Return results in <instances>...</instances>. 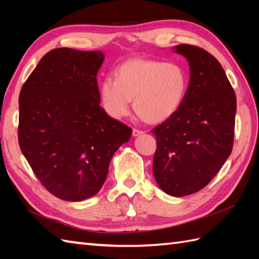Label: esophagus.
I'll use <instances>...</instances> for the list:
<instances>
[{"label":"esophagus","instance_id":"1","mask_svg":"<svg viewBox=\"0 0 259 259\" xmlns=\"http://www.w3.org/2000/svg\"><path fill=\"white\" fill-rule=\"evenodd\" d=\"M142 134H144V131L139 130V129H134V131H133V136L134 137H138V136H140Z\"/></svg>","mask_w":259,"mask_h":259}]
</instances>
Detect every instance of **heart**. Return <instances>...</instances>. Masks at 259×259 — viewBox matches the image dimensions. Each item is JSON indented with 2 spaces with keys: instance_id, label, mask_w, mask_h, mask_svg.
Instances as JSON below:
<instances>
[{
  "instance_id": "obj_1",
  "label": "heart",
  "mask_w": 259,
  "mask_h": 259,
  "mask_svg": "<svg viewBox=\"0 0 259 259\" xmlns=\"http://www.w3.org/2000/svg\"><path fill=\"white\" fill-rule=\"evenodd\" d=\"M189 78L177 62L133 59L120 64L115 78L104 76L100 84L103 109L114 119L130 112L131 100L140 117L151 123L162 122L183 104Z\"/></svg>"
}]
</instances>
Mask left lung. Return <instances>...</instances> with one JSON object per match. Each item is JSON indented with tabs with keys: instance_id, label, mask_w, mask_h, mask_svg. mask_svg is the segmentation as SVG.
I'll list each match as a JSON object with an SVG mask.
<instances>
[{
	"instance_id": "obj_1",
	"label": "left lung",
	"mask_w": 259,
	"mask_h": 259,
	"mask_svg": "<svg viewBox=\"0 0 259 259\" xmlns=\"http://www.w3.org/2000/svg\"><path fill=\"white\" fill-rule=\"evenodd\" d=\"M174 51L188 61L190 80L178 111L151 130L157 137L152 170L166 194L184 197L210 183L232 153L237 102L210 53L189 45Z\"/></svg>"
}]
</instances>
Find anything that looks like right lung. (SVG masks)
Returning <instances> with one entry per match:
<instances>
[{"instance_id": "add662e5", "label": "right lung", "mask_w": 259, "mask_h": 259, "mask_svg": "<svg viewBox=\"0 0 259 259\" xmlns=\"http://www.w3.org/2000/svg\"><path fill=\"white\" fill-rule=\"evenodd\" d=\"M104 54L59 48L48 52L19 98V145L41 184L62 200L98 194L110 161L133 129L100 107L97 74Z\"/></svg>"}]
</instances>
